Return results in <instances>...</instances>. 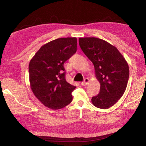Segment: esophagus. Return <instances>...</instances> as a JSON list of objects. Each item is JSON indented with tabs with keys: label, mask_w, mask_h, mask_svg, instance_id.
I'll return each instance as SVG.
<instances>
[{
	"label": "esophagus",
	"mask_w": 146,
	"mask_h": 146,
	"mask_svg": "<svg viewBox=\"0 0 146 146\" xmlns=\"http://www.w3.org/2000/svg\"><path fill=\"white\" fill-rule=\"evenodd\" d=\"M89 78H84V81L83 82L81 83V84H82V86H86V85H87L88 84V82H89Z\"/></svg>",
	"instance_id": "obj_1"
}]
</instances>
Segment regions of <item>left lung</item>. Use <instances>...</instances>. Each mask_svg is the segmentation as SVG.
Segmentation results:
<instances>
[{
  "label": "left lung",
  "instance_id": "8db88e82",
  "mask_svg": "<svg viewBox=\"0 0 146 146\" xmlns=\"http://www.w3.org/2000/svg\"><path fill=\"white\" fill-rule=\"evenodd\" d=\"M79 45L92 62L95 75L100 84V92L93 97L95 107L108 109L122 97L129 80L127 62L116 47L100 38H79Z\"/></svg>",
  "mask_w": 146,
  "mask_h": 146
}]
</instances>
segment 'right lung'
I'll return each mask as SVG.
<instances>
[{
	"instance_id": "1",
	"label": "right lung",
	"mask_w": 146,
	"mask_h": 146,
	"mask_svg": "<svg viewBox=\"0 0 146 146\" xmlns=\"http://www.w3.org/2000/svg\"><path fill=\"white\" fill-rule=\"evenodd\" d=\"M75 37L60 38L44 44L29 64L30 87L46 107L59 110L72 101L75 86L66 80L64 64L76 51Z\"/></svg>"
}]
</instances>
